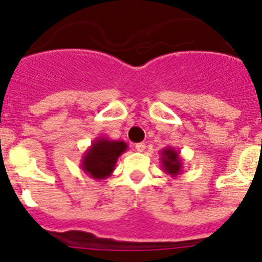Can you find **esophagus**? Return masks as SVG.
<instances>
[{
  "instance_id": "1",
  "label": "esophagus",
  "mask_w": 262,
  "mask_h": 262,
  "mask_svg": "<svg viewBox=\"0 0 262 262\" xmlns=\"http://www.w3.org/2000/svg\"><path fill=\"white\" fill-rule=\"evenodd\" d=\"M136 149L138 150V152H144V149H146V144H144V143H137L136 144Z\"/></svg>"
}]
</instances>
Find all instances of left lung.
Instances as JSON below:
<instances>
[{
  "instance_id": "obj_1",
  "label": "left lung",
  "mask_w": 262,
  "mask_h": 262,
  "mask_svg": "<svg viewBox=\"0 0 262 262\" xmlns=\"http://www.w3.org/2000/svg\"><path fill=\"white\" fill-rule=\"evenodd\" d=\"M160 156L161 167L166 175H170L171 178H178L179 175H181L184 171V163H182L180 152H178L173 147L168 146L161 150Z\"/></svg>"
}]
</instances>
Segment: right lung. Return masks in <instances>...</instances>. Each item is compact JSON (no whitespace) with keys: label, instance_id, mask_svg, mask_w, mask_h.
Wrapping results in <instances>:
<instances>
[{"label":"right lung","instance_id":"right-lung-1","mask_svg":"<svg viewBox=\"0 0 262 262\" xmlns=\"http://www.w3.org/2000/svg\"><path fill=\"white\" fill-rule=\"evenodd\" d=\"M126 149L128 144L125 142L97 137L82 156V171L94 180H105L112 175L116 161Z\"/></svg>","mask_w":262,"mask_h":262}]
</instances>
